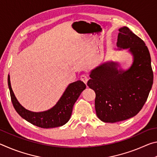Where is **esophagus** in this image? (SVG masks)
<instances>
[{"mask_svg": "<svg viewBox=\"0 0 157 157\" xmlns=\"http://www.w3.org/2000/svg\"><path fill=\"white\" fill-rule=\"evenodd\" d=\"M80 79L84 82V84H86L89 79H88V77H87L86 75H82L80 77Z\"/></svg>", "mask_w": 157, "mask_h": 157, "instance_id": "1", "label": "esophagus"}]
</instances>
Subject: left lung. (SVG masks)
Returning <instances> with one entry per match:
<instances>
[{"label": "left lung", "mask_w": 157, "mask_h": 157, "mask_svg": "<svg viewBox=\"0 0 157 157\" xmlns=\"http://www.w3.org/2000/svg\"><path fill=\"white\" fill-rule=\"evenodd\" d=\"M117 46L128 49L133 63L128 70L107 62L91 71L87 85L95 93L97 116L105 123H116L134 117L141 110L152 89L153 71L147 47L127 27L119 29Z\"/></svg>", "instance_id": "8db88e82"}]
</instances>
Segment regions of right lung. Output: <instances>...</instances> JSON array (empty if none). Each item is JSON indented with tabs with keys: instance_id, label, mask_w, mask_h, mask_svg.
I'll return each mask as SVG.
<instances>
[{
	"instance_id": "right-lung-1",
	"label": "right lung",
	"mask_w": 157,
	"mask_h": 157,
	"mask_svg": "<svg viewBox=\"0 0 157 157\" xmlns=\"http://www.w3.org/2000/svg\"><path fill=\"white\" fill-rule=\"evenodd\" d=\"M8 86L13 106L19 115L31 124L41 128H53L62 126L69 121L73 105L81 93L86 89V84L80 80L68 85L62 97L54 107L41 112H33L26 109L16 98L13 92L10 78L8 75Z\"/></svg>"
}]
</instances>
